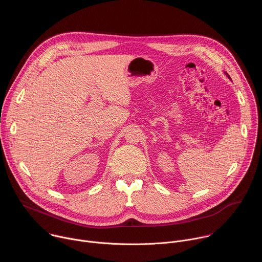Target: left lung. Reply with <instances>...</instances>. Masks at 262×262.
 I'll return each instance as SVG.
<instances>
[{
	"instance_id": "left-lung-1",
	"label": "left lung",
	"mask_w": 262,
	"mask_h": 262,
	"mask_svg": "<svg viewBox=\"0 0 262 262\" xmlns=\"http://www.w3.org/2000/svg\"><path fill=\"white\" fill-rule=\"evenodd\" d=\"M226 74H227V73H226ZM228 78H229V79H230V77H229V76H228Z\"/></svg>"
}]
</instances>
